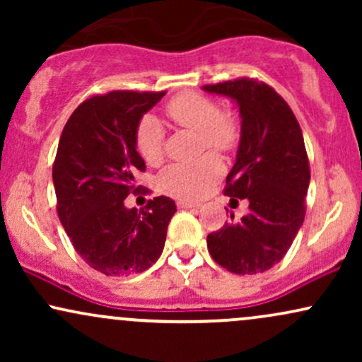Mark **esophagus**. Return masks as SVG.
<instances>
[{
    "label": "esophagus",
    "mask_w": 362,
    "mask_h": 362,
    "mask_svg": "<svg viewBox=\"0 0 362 362\" xmlns=\"http://www.w3.org/2000/svg\"><path fill=\"white\" fill-rule=\"evenodd\" d=\"M201 204H197V202H192V201H184V199H180V201H177V207L178 209H190V207H199Z\"/></svg>",
    "instance_id": "obj_1"
}]
</instances>
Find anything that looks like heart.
I'll use <instances>...</instances> for the list:
<instances>
[{
	"label": "heart",
	"instance_id": "heart-1",
	"mask_svg": "<svg viewBox=\"0 0 362 362\" xmlns=\"http://www.w3.org/2000/svg\"><path fill=\"white\" fill-rule=\"evenodd\" d=\"M177 126L201 132L202 146L218 153L236 148L240 127L231 115L224 114L213 98L197 91H184L165 107ZM136 146L149 165H158L165 155V129L153 115H144L136 129ZM223 165L214 155H204L190 163H172L160 173L158 184L165 194L177 199H199L221 177Z\"/></svg>",
	"mask_w": 362,
	"mask_h": 362
}]
</instances>
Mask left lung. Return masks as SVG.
<instances>
[{
	"instance_id": "8db88e82",
	"label": "left lung",
	"mask_w": 362,
	"mask_h": 362,
	"mask_svg": "<svg viewBox=\"0 0 362 362\" xmlns=\"http://www.w3.org/2000/svg\"><path fill=\"white\" fill-rule=\"evenodd\" d=\"M204 90L233 98L240 109L242 136L224 194L248 202L240 221L231 214L230 223L207 235V250L233 274L265 272L282 260L305 221L310 161L301 127L264 81L236 78Z\"/></svg>"
}]
</instances>
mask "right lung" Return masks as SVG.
Wrapping results in <instances>:
<instances>
[{
  "label": "right lung",
  "mask_w": 362,
  "mask_h": 362,
  "mask_svg": "<svg viewBox=\"0 0 362 362\" xmlns=\"http://www.w3.org/2000/svg\"><path fill=\"white\" fill-rule=\"evenodd\" d=\"M165 91L114 90L78 105L68 119L52 165L57 216L74 250L105 276H129L160 259L177 206L170 197L149 199L127 209L129 194H146L136 173L146 165L136 149L143 114Z\"/></svg>",
  "instance_id": "add662e5"
}]
</instances>
